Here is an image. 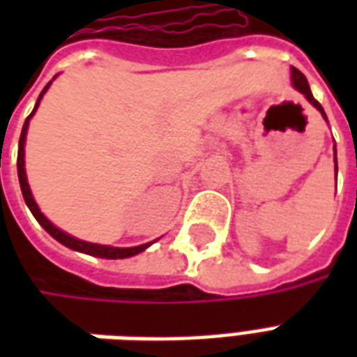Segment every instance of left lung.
I'll return each instance as SVG.
<instances>
[{
	"label": "left lung",
	"mask_w": 357,
	"mask_h": 357,
	"mask_svg": "<svg viewBox=\"0 0 357 357\" xmlns=\"http://www.w3.org/2000/svg\"><path fill=\"white\" fill-rule=\"evenodd\" d=\"M291 78H292V84H294V88L298 89L300 93L306 95L307 101L312 102V105H314L315 109H317V110H319V112H321L323 118L327 120V114H325V110H323V107H321V105H319V102L315 101L314 95H312V91H310V86H307L306 76H304V74L300 73L298 68H294V66H292V68H291ZM335 170H337V151H335Z\"/></svg>",
	"instance_id": "8db88e82"
}]
</instances>
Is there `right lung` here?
<instances>
[{
	"label": "right lung",
	"instance_id": "right-lung-1",
	"mask_svg": "<svg viewBox=\"0 0 357 357\" xmlns=\"http://www.w3.org/2000/svg\"><path fill=\"white\" fill-rule=\"evenodd\" d=\"M51 84V82H50ZM50 84L43 88V91L38 97V102H36L34 110H32V114L26 118V122L22 126V132H20V139H19V156H17V172H19V181H20V189H22V197H24V202H26V206L30 208V212L34 214V218L40 222L45 231L50 233L53 239H57L61 245H65V247L73 248V250H78V252H86V255H93V256H101V258H112V260H116V258H130V256H135L143 252L145 248L151 245H139V247H130V248H116V247H105V245H95V243H86V241L80 239H74L70 235H66L65 231H61L57 229L55 225L51 224L47 218L43 216L40 208H38V204H36L34 197L30 193V187H28L26 181V172H24V141H26V132H28V122H30V118L34 116L36 109H38V105L42 101L43 93L47 91L50 88Z\"/></svg>",
	"mask_w": 357,
	"mask_h": 357
}]
</instances>
